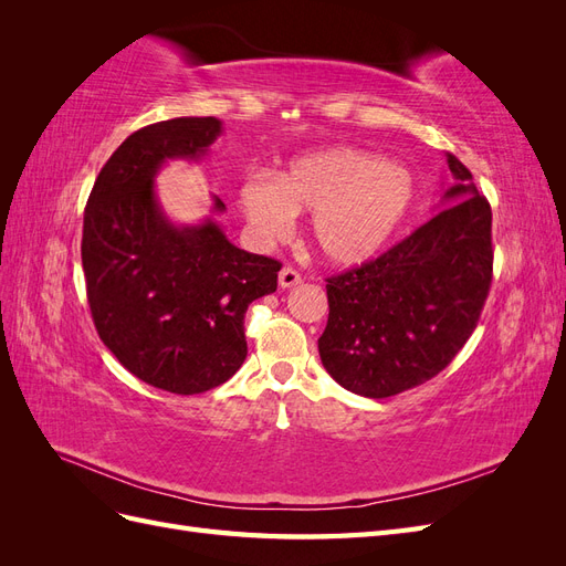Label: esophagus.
<instances>
[{
  "label": "esophagus",
  "instance_id": "1",
  "mask_svg": "<svg viewBox=\"0 0 566 566\" xmlns=\"http://www.w3.org/2000/svg\"><path fill=\"white\" fill-rule=\"evenodd\" d=\"M300 283H302V276L295 269H290V266L281 269V273H279V285L281 287H295Z\"/></svg>",
  "mask_w": 566,
  "mask_h": 566
}]
</instances>
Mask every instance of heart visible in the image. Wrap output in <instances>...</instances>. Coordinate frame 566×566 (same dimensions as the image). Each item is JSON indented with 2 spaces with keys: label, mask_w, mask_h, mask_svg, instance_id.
Wrapping results in <instances>:
<instances>
[{
  "label": "heart",
  "mask_w": 566,
  "mask_h": 566,
  "mask_svg": "<svg viewBox=\"0 0 566 566\" xmlns=\"http://www.w3.org/2000/svg\"><path fill=\"white\" fill-rule=\"evenodd\" d=\"M413 202L416 179L408 167L354 146L302 153L276 177L254 172L238 188V205L260 238H281L295 214L310 212L306 231L333 266H358L378 256Z\"/></svg>",
  "instance_id": "obj_1"
}]
</instances>
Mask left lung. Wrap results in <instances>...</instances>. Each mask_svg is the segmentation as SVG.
Segmentation results:
<instances>
[{"label": "left lung", "instance_id": "1", "mask_svg": "<svg viewBox=\"0 0 566 566\" xmlns=\"http://www.w3.org/2000/svg\"><path fill=\"white\" fill-rule=\"evenodd\" d=\"M443 208L378 260L328 279L323 368L368 399L432 380L462 349L491 287V205L449 153Z\"/></svg>", "mask_w": 566, "mask_h": 566}]
</instances>
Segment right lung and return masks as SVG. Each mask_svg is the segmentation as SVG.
Here are the masks:
<instances>
[{"mask_svg":"<svg viewBox=\"0 0 566 566\" xmlns=\"http://www.w3.org/2000/svg\"><path fill=\"white\" fill-rule=\"evenodd\" d=\"M217 117H175L119 144L84 208L82 269L104 345L132 375L172 394L224 385L248 356V306L276 293L281 264L235 248L212 214L175 224L156 193L169 160L198 163Z\"/></svg>","mask_w":566,"mask_h":566,"instance_id":"add662e5","label":"right lung"}]
</instances>
